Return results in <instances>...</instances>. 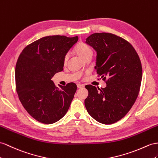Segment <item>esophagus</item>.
<instances>
[{
  "mask_svg": "<svg viewBox=\"0 0 158 158\" xmlns=\"http://www.w3.org/2000/svg\"><path fill=\"white\" fill-rule=\"evenodd\" d=\"M77 86L78 89H81V88L84 87V85L81 84V83H78V84H77Z\"/></svg>",
  "mask_w": 158,
  "mask_h": 158,
  "instance_id": "34e87169",
  "label": "esophagus"
}]
</instances>
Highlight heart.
Masks as SVG:
<instances>
[{
  "mask_svg": "<svg viewBox=\"0 0 158 158\" xmlns=\"http://www.w3.org/2000/svg\"><path fill=\"white\" fill-rule=\"evenodd\" d=\"M75 52L79 55L81 57L85 59L87 56L93 55V51L91 48L88 45V44L84 43H79L77 47H75ZM68 59V56L66 55L64 56V62H66Z\"/></svg>",
  "mask_w": 158,
  "mask_h": 158,
  "instance_id": "1",
  "label": "heart"
}]
</instances>
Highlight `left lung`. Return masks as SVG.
I'll list each match as a JSON object with an SVG mask.
<instances>
[{"mask_svg":"<svg viewBox=\"0 0 158 158\" xmlns=\"http://www.w3.org/2000/svg\"><path fill=\"white\" fill-rule=\"evenodd\" d=\"M97 52V73L107 86H85L87 111L103 124H112L126 115L138 96L142 67L135 48L126 40L112 33H97L86 39Z\"/></svg>","mask_w":158,"mask_h":158,"instance_id":"1","label":"left lung"}]
</instances>
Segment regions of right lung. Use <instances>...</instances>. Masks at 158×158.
I'll use <instances>...</instances> for the list:
<instances>
[{
    "label": "right lung",
    "instance_id": "1",
    "mask_svg": "<svg viewBox=\"0 0 158 158\" xmlns=\"http://www.w3.org/2000/svg\"><path fill=\"white\" fill-rule=\"evenodd\" d=\"M78 37L47 36L27 45L16 64V89L24 108L40 123L51 124L66 114L77 90L74 83L56 87L51 78L62 71Z\"/></svg>",
    "mask_w": 158,
    "mask_h": 158
}]
</instances>
